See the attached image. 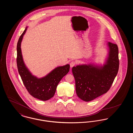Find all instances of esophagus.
<instances>
[{
    "label": "esophagus",
    "mask_w": 133,
    "mask_h": 133,
    "mask_svg": "<svg viewBox=\"0 0 133 133\" xmlns=\"http://www.w3.org/2000/svg\"><path fill=\"white\" fill-rule=\"evenodd\" d=\"M75 64H76V63H75V61H72L70 64L71 68H72L73 66H74L75 65Z\"/></svg>",
    "instance_id": "obj_1"
}]
</instances>
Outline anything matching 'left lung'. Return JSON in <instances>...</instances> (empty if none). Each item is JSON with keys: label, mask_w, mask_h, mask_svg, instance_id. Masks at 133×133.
<instances>
[{"label": "left lung", "mask_w": 133, "mask_h": 133, "mask_svg": "<svg viewBox=\"0 0 133 133\" xmlns=\"http://www.w3.org/2000/svg\"><path fill=\"white\" fill-rule=\"evenodd\" d=\"M108 54L104 64H81L73 67L76 94L86 102L93 100L107 92L117 75L119 67L117 45L107 43Z\"/></svg>", "instance_id": "1"}]
</instances>
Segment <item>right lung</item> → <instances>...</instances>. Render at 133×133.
<instances>
[{"instance_id":"1","label":"right lung","mask_w":133,"mask_h":133,"mask_svg":"<svg viewBox=\"0 0 133 133\" xmlns=\"http://www.w3.org/2000/svg\"><path fill=\"white\" fill-rule=\"evenodd\" d=\"M28 27L19 37L17 45V65L19 75L26 89L33 97L42 101H47L55 93L59 82L69 71L70 65L58 66L44 77L38 78L33 75L23 61L21 43Z\"/></svg>"}]
</instances>
